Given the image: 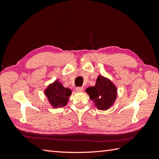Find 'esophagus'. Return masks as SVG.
Listing matches in <instances>:
<instances>
[{"label":"esophagus","instance_id":"esophagus-1","mask_svg":"<svg viewBox=\"0 0 159 159\" xmlns=\"http://www.w3.org/2000/svg\"><path fill=\"white\" fill-rule=\"evenodd\" d=\"M77 91H82L84 90V88L82 87H78L75 89Z\"/></svg>","mask_w":159,"mask_h":159}]
</instances>
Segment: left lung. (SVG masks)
I'll return each mask as SVG.
<instances>
[{
    "instance_id": "left-lung-1",
    "label": "left lung",
    "mask_w": 159,
    "mask_h": 159,
    "mask_svg": "<svg viewBox=\"0 0 159 159\" xmlns=\"http://www.w3.org/2000/svg\"><path fill=\"white\" fill-rule=\"evenodd\" d=\"M90 99L99 110L105 111L113 105L117 97V89L109 78L99 75L95 86L85 89Z\"/></svg>"
}]
</instances>
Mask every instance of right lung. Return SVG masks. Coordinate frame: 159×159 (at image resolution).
I'll return each instance as SVG.
<instances>
[{
	"mask_svg": "<svg viewBox=\"0 0 159 159\" xmlns=\"http://www.w3.org/2000/svg\"><path fill=\"white\" fill-rule=\"evenodd\" d=\"M44 94L52 107L60 108L64 107L68 103L71 90L64 88L58 80H56L44 89Z\"/></svg>",
	"mask_w": 159,
	"mask_h": 159,
	"instance_id": "obj_1",
	"label": "right lung"
}]
</instances>
